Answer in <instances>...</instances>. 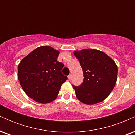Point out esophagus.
Segmentation results:
<instances>
[{
    "label": "esophagus",
    "mask_w": 135,
    "mask_h": 135,
    "mask_svg": "<svg viewBox=\"0 0 135 135\" xmlns=\"http://www.w3.org/2000/svg\"><path fill=\"white\" fill-rule=\"evenodd\" d=\"M68 79H69V80H70L71 79H72V75H68Z\"/></svg>",
    "instance_id": "34e87169"
}]
</instances>
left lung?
I'll return each instance as SVG.
<instances>
[{"instance_id":"obj_1","label":"left lung","mask_w":135,"mask_h":135,"mask_svg":"<svg viewBox=\"0 0 135 135\" xmlns=\"http://www.w3.org/2000/svg\"><path fill=\"white\" fill-rule=\"evenodd\" d=\"M74 55L79 61L84 77L80 86L72 85L78 100L87 105L104 100L115 85V63L105 52L97 49L75 51Z\"/></svg>"}]
</instances>
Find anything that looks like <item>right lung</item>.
I'll return each mask as SVG.
<instances>
[{
  "label": "right lung",
  "instance_id": "add662e5",
  "mask_svg": "<svg viewBox=\"0 0 135 135\" xmlns=\"http://www.w3.org/2000/svg\"><path fill=\"white\" fill-rule=\"evenodd\" d=\"M59 51L49 46L37 47L20 61L18 80L30 98L41 103L55 100L61 84L68 77L61 72L64 65L58 62Z\"/></svg>",
  "mask_w": 135,
  "mask_h": 135
}]
</instances>
